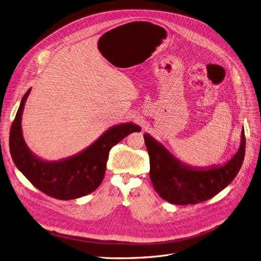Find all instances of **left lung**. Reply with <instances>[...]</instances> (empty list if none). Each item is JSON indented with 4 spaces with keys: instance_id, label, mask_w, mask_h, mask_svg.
<instances>
[{
    "instance_id": "8db88e82",
    "label": "left lung",
    "mask_w": 261,
    "mask_h": 261,
    "mask_svg": "<svg viewBox=\"0 0 261 261\" xmlns=\"http://www.w3.org/2000/svg\"><path fill=\"white\" fill-rule=\"evenodd\" d=\"M149 155V178L159 196L173 204L187 205L206 201L231 183L246 154V137L241 130L240 146L223 164L192 166L176 158L149 134L143 135Z\"/></svg>"
}]
</instances>
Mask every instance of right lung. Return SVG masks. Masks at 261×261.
I'll return each instance as SVG.
<instances>
[{"mask_svg": "<svg viewBox=\"0 0 261 261\" xmlns=\"http://www.w3.org/2000/svg\"><path fill=\"white\" fill-rule=\"evenodd\" d=\"M32 88L23 96L9 135L11 158L18 170L44 194L60 200H71L99 188L105 175L111 148L141 127L133 122L117 124L73 156L57 161L44 160L29 149L22 133V115Z\"/></svg>", "mask_w": 261, "mask_h": 261, "instance_id": "add662e5", "label": "right lung"}]
</instances>
